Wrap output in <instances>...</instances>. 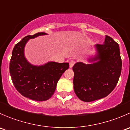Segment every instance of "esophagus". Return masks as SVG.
I'll return each instance as SVG.
<instances>
[{"label":"esophagus","instance_id":"34e87169","mask_svg":"<svg viewBox=\"0 0 130 130\" xmlns=\"http://www.w3.org/2000/svg\"><path fill=\"white\" fill-rule=\"evenodd\" d=\"M75 63V61L73 60H70L69 61V64H70V68H72L74 64Z\"/></svg>","mask_w":130,"mask_h":130}]
</instances>
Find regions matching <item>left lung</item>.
Listing matches in <instances>:
<instances>
[{"instance_id":"left-lung-1","label":"left lung","mask_w":130,"mask_h":130,"mask_svg":"<svg viewBox=\"0 0 130 130\" xmlns=\"http://www.w3.org/2000/svg\"><path fill=\"white\" fill-rule=\"evenodd\" d=\"M98 55L89 61L92 64L78 62L73 67V89L77 96L84 102L105 98L118 82L121 73L122 61L119 44L106 35L104 44L95 45Z\"/></svg>"}]
</instances>
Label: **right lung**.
Masks as SVG:
<instances>
[{
    "label": "right lung",
    "mask_w": 130,
    "mask_h": 130,
    "mask_svg": "<svg viewBox=\"0 0 130 130\" xmlns=\"http://www.w3.org/2000/svg\"><path fill=\"white\" fill-rule=\"evenodd\" d=\"M45 32L28 35L14 47L9 64L12 81L16 90L26 98L37 101L49 99L54 94L57 82L69 68V63L49 62L37 67L31 65L25 58L24 48L29 39Z\"/></svg>",
    "instance_id": "add662e5"
}]
</instances>
